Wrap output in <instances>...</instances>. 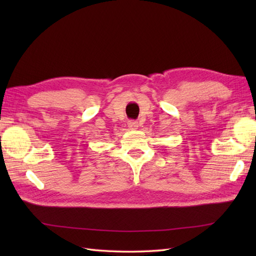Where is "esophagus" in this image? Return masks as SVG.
I'll list each match as a JSON object with an SVG mask.
<instances>
[{
    "instance_id": "obj_1",
    "label": "esophagus",
    "mask_w": 256,
    "mask_h": 256,
    "mask_svg": "<svg viewBox=\"0 0 256 256\" xmlns=\"http://www.w3.org/2000/svg\"><path fill=\"white\" fill-rule=\"evenodd\" d=\"M128 126L130 130H136L138 128V123L136 121H128Z\"/></svg>"
}]
</instances>
